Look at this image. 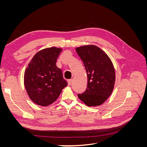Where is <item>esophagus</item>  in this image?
Segmentation results:
<instances>
[{
	"instance_id": "obj_1",
	"label": "esophagus",
	"mask_w": 147,
	"mask_h": 147,
	"mask_svg": "<svg viewBox=\"0 0 147 147\" xmlns=\"http://www.w3.org/2000/svg\"><path fill=\"white\" fill-rule=\"evenodd\" d=\"M68 82V84H69V85H70L71 84H72V80H69L67 81Z\"/></svg>"
}]
</instances>
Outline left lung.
<instances>
[{"label":"left lung","mask_w":147,"mask_h":147,"mask_svg":"<svg viewBox=\"0 0 147 147\" xmlns=\"http://www.w3.org/2000/svg\"><path fill=\"white\" fill-rule=\"evenodd\" d=\"M80 57L88 77L86 91L78 94V98L88 107L102 104L113 90L115 70L109 56L94 45H83L75 49Z\"/></svg>","instance_id":"obj_1"}]
</instances>
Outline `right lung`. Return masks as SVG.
<instances>
[{
    "instance_id": "obj_1",
    "label": "right lung",
    "mask_w": 147,
    "mask_h": 147,
    "mask_svg": "<svg viewBox=\"0 0 147 147\" xmlns=\"http://www.w3.org/2000/svg\"><path fill=\"white\" fill-rule=\"evenodd\" d=\"M62 50L53 47L38 51L25 70L24 86L35 104L46 107L53 104L67 86L61 69L56 65Z\"/></svg>"
}]
</instances>
